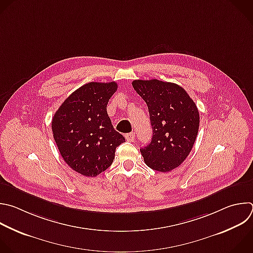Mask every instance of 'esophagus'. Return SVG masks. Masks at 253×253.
<instances>
[{"label":"esophagus","mask_w":253,"mask_h":253,"mask_svg":"<svg viewBox=\"0 0 253 253\" xmlns=\"http://www.w3.org/2000/svg\"><path fill=\"white\" fill-rule=\"evenodd\" d=\"M125 139L129 142H133L135 140V133L131 132V133H127L125 134Z\"/></svg>","instance_id":"esophagus-1"}]
</instances>
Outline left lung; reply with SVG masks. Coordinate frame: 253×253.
Wrapping results in <instances>:
<instances>
[{
    "instance_id": "1",
    "label": "left lung",
    "mask_w": 253,
    "mask_h": 253,
    "mask_svg": "<svg viewBox=\"0 0 253 253\" xmlns=\"http://www.w3.org/2000/svg\"><path fill=\"white\" fill-rule=\"evenodd\" d=\"M132 85L148 106L153 130L151 143L140 149L144 161L153 170L170 172L186 160L195 144L200 126L197 105L176 83L138 79Z\"/></svg>"
}]
</instances>
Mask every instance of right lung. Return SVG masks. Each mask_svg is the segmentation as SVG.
Here are the masks:
<instances>
[{
  "label": "right lung",
  "instance_id": "right-lung-1",
  "mask_svg": "<svg viewBox=\"0 0 253 253\" xmlns=\"http://www.w3.org/2000/svg\"><path fill=\"white\" fill-rule=\"evenodd\" d=\"M117 87L114 81L84 84L52 118V134L61 157L82 176L96 177L108 169L116 148L125 141L107 114L108 101Z\"/></svg>",
  "mask_w": 253,
  "mask_h": 253
}]
</instances>
